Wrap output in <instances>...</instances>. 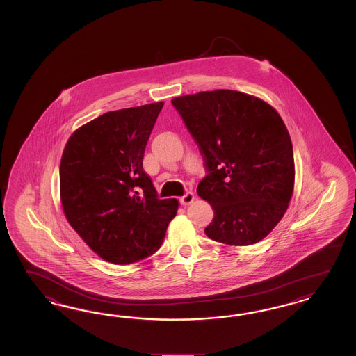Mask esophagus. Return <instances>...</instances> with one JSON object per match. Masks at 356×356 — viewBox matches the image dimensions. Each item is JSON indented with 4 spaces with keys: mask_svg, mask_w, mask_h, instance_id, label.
Instances as JSON below:
<instances>
[{
    "mask_svg": "<svg viewBox=\"0 0 356 356\" xmlns=\"http://www.w3.org/2000/svg\"><path fill=\"white\" fill-rule=\"evenodd\" d=\"M194 201V194L192 192H186L183 197L180 198V204L184 206L191 205Z\"/></svg>",
    "mask_w": 356,
    "mask_h": 356,
    "instance_id": "34e87169",
    "label": "esophagus"
}]
</instances>
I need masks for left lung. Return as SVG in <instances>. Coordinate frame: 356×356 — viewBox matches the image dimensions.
Masks as SVG:
<instances>
[{"label":"left lung","mask_w":356,"mask_h":356,"mask_svg":"<svg viewBox=\"0 0 356 356\" xmlns=\"http://www.w3.org/2000/svg\"><path fill=\"white\" fill-rule=\"evenodd\" d=\"M173 107L204 158L197 193L213 210L211 240L250 245L268 236L284 216L295 181L289 130L278 112L234 90L175 97Z\"/></svg>","instance_id":"left-lung-1"}]
</instances>
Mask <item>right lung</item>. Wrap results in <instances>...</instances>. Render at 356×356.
Wrapping results in <instances>:
<instances>
[{
  "label": "right lung",
  "instance_id": "right-lung-1",
  "mask_svg": "<svg viewBox=\"0 0 356 356\" xmlns=\"http://www.w3.org/2000/svg\"><path fill=\"white\" fill-rule=\"evenodd\" d=\"M162 102L107 112L76 129L60 164L65 216L97 256L128 265L162 245L179 202L161 200L142 163Z\"/></svg>",
  "mask_w": 356,
  "mask_h": 356
}]
</instances>
